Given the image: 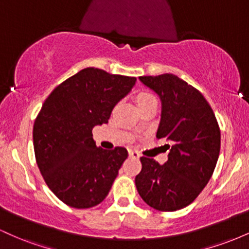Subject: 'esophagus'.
I'll return each mask as SVG.
<instances>
[{"label": "esophagus", "instance_id": "1", "mask_svg": "<svg viewBox=\"0 0 249 249\" xmlns=\"http://www.w3.org/2000/svg\"><path fill=\"white\" fill-rule=\"evenodd\" d=\"M128 156H130L131 158H134V159H138L139 157H141V156H139V153L137 152V151H133V150L128 151Z\"/></svg>", "mask_w": 249, "mask_h": 249}]
</instances>
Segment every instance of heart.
Instances as JSON below:
<instances>
[{
    "label": "heart",
    "instance_id": "heart-1",
    "mask_svg": "<svg viewBox=\"0 0 249 249\" xmlns=\"http://www.w3.org/2000/svg\"><path fill=\"white\" fill-rule=\"evenodd\" d=\"M152 99H156V98H154L152 95H150V93L141 92L138 96H137L136 102H137V104H138V107H139V105L144 104V103H146V102L152 101Z\"/></svg>",
    "mask_w": 249,
    "mask_h": 249
}]
</instances>
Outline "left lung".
Returning a JSON list of instances; mask_svg holds the SVG:
<instances>
[{"label": "left lung", "instance_id": "obj_1", "mask_svg": "<svg viewBox=\"0 0 249 249\" xmlns=\"http://www.w3.org/2000/svg\"><path fill=\"white\" fill-rule=\"evenodd\" d=\"M139 79L160 98L157 138L166 139L170 153L164 165L142 157V171L134 181L148 206L173 212L193 202L210 181L220 153V128L201 92L178 76L164 73Z\"/></svg>", "mask_w": 249, "mask_h": 249}]
</instances>
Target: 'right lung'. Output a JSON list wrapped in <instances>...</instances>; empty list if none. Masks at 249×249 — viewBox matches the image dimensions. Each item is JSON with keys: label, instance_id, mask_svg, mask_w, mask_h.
I'll list each match as a JSON object with an SVG mask.
<instances>
[{"label": "right lung", "instance_id": "1", "mask_svg": "<svg viewBox=\"0 0 249 249\" xmlns=\"http://www.w3.org/2000/svg\"><path fill=\"white\" fill-rule=\"evenodd\" d=\"M136 81L87 68L61 83L43 103L33 130L36 162L48 187L68 206L93 207L110 192L128 153L125 147H97L92 128L108 123Z\"/></svg>", "mask_w": 249, "mask_h": 249}]
</instances>
